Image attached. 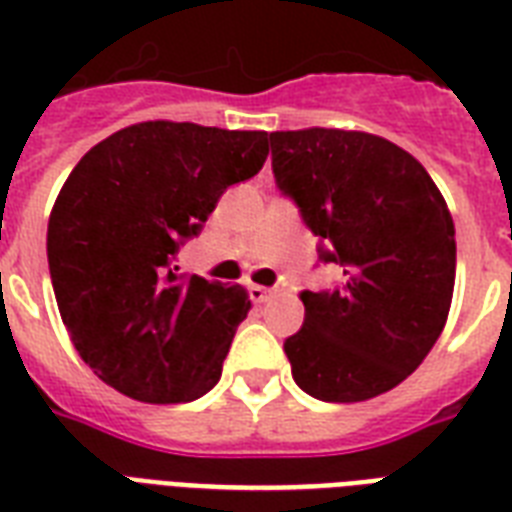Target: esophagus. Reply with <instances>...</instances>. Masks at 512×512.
Returning a JSON list of instances; mask_svg holds the SVG:
<instances>
[{
	"mask_svg": "<svg viewBox=\"0 0 512 512\" xmlns=\"http://www.w3.org/2000/svg\"><path fill=\"white\" fill-rule=\"evenodd\" d=\"M271 297H273V289L260 287V284H252V287H249V300H252V303H268Z\"/></svg>",
	"mask_w": 512,
	"mask_h": 512,
	"instance_id": "esophagus-1",
	"label": "esophagus"
}]
</instances>
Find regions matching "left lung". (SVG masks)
Returning <instances> with one entry per match:
<instances>
[{"instance_id": "obj_1", "label": "left lung", "mask_w": 512, "mask_h": 512, "mask_svg": "<svg viewBox=\"0 0 512 512\" xmlns=\"http://www.w3.org/2000/svg\"><path fill=\"white\" fill-rule=\"evenodd\" d=\"M273 177L342 281L305 289L303 329L284 340L308 396L353 404L388 393L444 332L457 241L444 196L417 159L369 132H271Z\"/></svg>"}]
</instances>
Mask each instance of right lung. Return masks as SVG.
<instances>
[{"label":"right lung","instance_id":"right-lung-1","mask_svg":"<svg viewBox=\"0 0 512 512\" xmlns=\"http://www.w3.org/2000/svg\"><path fill=\"white\" fill-rule=\"evenodd\" d=\"M268 132L140 122L100 140L60 188L47 260L60 319L100 380L146 404H185L223 374L247 289L175 265L225 188L255 177Z\"/></svg>","mask_w":512,"mask_h":512}]
</instances>
